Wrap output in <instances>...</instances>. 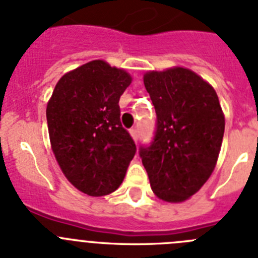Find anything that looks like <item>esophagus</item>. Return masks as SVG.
<instances>
[{"label":"esophagus","instance_id":"obj_1","mask_svg":"<svg viewBox=\"0 0 258 258\" xmlns=\"http://www.w3.org/2000/svg\"><path fill=\"white\" fill-rule=\"evenodd\" d=\"M130 134H131L132 139H134L135 142H138V139H139V130L136 128V127H134V128L130 130Z\"/></svg>","mask_w":258,"mask_h":258}]
</instances>
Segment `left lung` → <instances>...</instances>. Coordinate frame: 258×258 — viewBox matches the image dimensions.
I'll list each match as a JSON object with an SVG mask.
<instances>
[{"mask_svg": "<svg viewBox=\"0 0 258 258\" xmlns=\"http://www.w3.org/2000/svg\"><path fill=\"white\" fill-rule=\"evenodd\" d=\"M144 86L157 114L153 142L140 147L152 191L167 203L196 194L216 167L225 115L209 83L184 67L148 71Z\"/></svg>", "mask_w": 258, "mask_h": 258, "instance_id": "8db88e82", "label": "left lung"}]
</instances>
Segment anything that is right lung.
Returning <instances> with one entry per match:
<instances>
[{
    "label": "right lung",
    "instance_id": "right-lung-1",
    "mask_svg": "<svg viewBox=\"0 0 258 258\" xmlns=\"http://www.w3.org/2000/svg\"><path fill=\"white\" fill-rule=\"evenodd\" d=\"M131 82L123 69L96 59L64 74L46 105L51 151L67 180L83 194L115 191L135 156L119 109Z\"/></svg>",
    "mask_w": 258,
    "mask_h": 258
}]
</instances>
